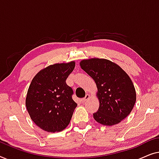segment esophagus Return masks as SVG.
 <instances>
[{
    "mask_svg": "<svg viewBox=\"0 0 159 159\" xmlns=\"http://www.w3.org/2000/svg\"><path fill=\"white\" fill-rule=\"evenodd\" d=\"M89 97H90V95H89V93H87V94H86V96H85L84 98H83V99H81V102H85L87 99H89Z\"/></svg>",
    "mask_w": 159,
    "mask_h": 159,
    "instance_id": "obj_1",
    "label": "esophagus"
}]
</instances>
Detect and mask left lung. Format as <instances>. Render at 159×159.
<instances>
[{
  "label": "left lung",
  "mask_w": 159,
  "mask_h": 159,
  "mask_svg": "<svg viewBox=\"0 0 159 159\" xmlns=\"http://www.w3.org/2000/svg\"><path fill=\"white\" fill-rule=\"evenodd\" d=\"M80 66L94 80L99 107L93 118L104 125L120 123L131 112L136 93L130 78L115 62L106 59L83 60Z\"/></svg>",
  "instance_id": "1"
}]
</instances>
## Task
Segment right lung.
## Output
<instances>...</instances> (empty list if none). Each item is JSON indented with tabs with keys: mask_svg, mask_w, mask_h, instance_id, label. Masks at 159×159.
<instances>
[{
	"mask_svg": "<svg viewBox=\"0 0 159 159\" xmlns=\"http://www.w3.org/2000/svg\"><path fill=\"white\" fill-rule=\"evenodd\" d=\"M75 65L74 61L51 65L40 70L31 82L26 107L32 121L43 130L60 132L70 123L77 104L66 80Z\"/></svg>",
	"mask_w": 159,
	"mask_h": 159,
	"instance_id": "add662e5",
	"label": "right lung"
}]
</instances>
